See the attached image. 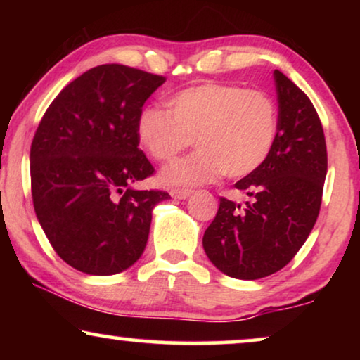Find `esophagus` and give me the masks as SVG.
Returning a JSON list of instances; mask_svg holds the SVG:
<instances>
[{
  "instance_id": "34e87169",
  "label": "esophagus",
  "mask_w": 360,
  "mask_h": 360,
  "mask_svg": "<svg viewBox=\"0 0 360 360\" xmlns=\"http://www.w3.org/2000/svg\"><path fill=\"white\" fill-rule=\"evenodd\" d=\"M170 195L174 196V198H176V200H185V198H188V196L191 195V190H188V188H172L170 190Z\"/></svg>"
}]
</instances>
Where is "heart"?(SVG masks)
<instances>
[{
	"instance_id": "heart-1",
	"label": "heart",
	"mask_w": 360,
	"mask_h": 360,
	"mask_svg": "<svg viewBox=\"0 0 360 360\" xmlns=\"http://www.w3.org/2000/svg\"><path fill=\"white\" fill-rule=\"evenodd\" d=\"M278 132V110L267 93L206 82L176 91L167 111L147 106L136 121L139 144L167 162L193 144L200 150L167 165L165 185L210 184L223 174L243 179L262 167Z\"/></svg>"
}]
</instances>
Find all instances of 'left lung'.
I'll return each mask as SVG.
<instances>
[{"label": "left lung", "instance_id": "8db88e82", "mask_svg": "<svg viewBox=\"0 0 360 360\" xmlns=\"http://www.w3.org/2000/svg\"><path fill=\"white\" fill-rule=\"evenodd\" d=\"M278 132L269 159L234 186L244 206L219 198L203 236L208 259L233 278L257 280L283 269L316 223L328 172L326 141L309 98L282 72H274Z\"/></svg>", "mask_w": 360, "mask_h": 360}]
</instances>
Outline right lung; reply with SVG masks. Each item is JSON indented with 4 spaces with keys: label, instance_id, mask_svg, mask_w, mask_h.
Here are the masks:
<instances>
[{
    "label": "right lung",
    "instance_id": "obj_1",
    "mask_svg": "<svg viewBox=\"0 0 360 360\" xmlns=\"http://www.w3.org/2000/svg\"><path fill=\"white\" fill-rule=\"evenodd\" d=\"M165 77L120 63L82 73L51 103L31 144L36 216L58 257L112 275L144 252L152 210L167 191L136 190L154 174L136 121Z\"/></svg>",
    "mask_w": 360,
    "mask_h": 360
}]
</instances>
